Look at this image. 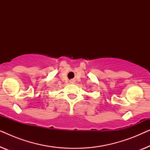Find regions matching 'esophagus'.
<instances>
[{"instance_id": "34e87169", "label": "esophagus", "mask_w": 150, "mask_h": 150, "mask_svg": "<svg viewBox=\"0 0 150 150\" xmlns=\"http://www.w3.org/2000/svg\"><path fill=\"white\" fill-rule=\"evenodd\" d=\"M69 83H71V84H74L75 83V80H71V81H69Z\"/></svg>"}]
</instances>
